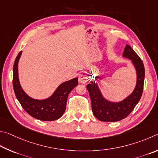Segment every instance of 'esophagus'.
Returning a JSON list of instances; mask_svg holds the SVG:
<instances>
[{
    "label": "esophagus",
    "instance_id": "34e87169",
    "mask_svg": "<svg viewBox=\"0 0 158 158\" xmlns=\"http://www.w3.org/2000/svg\"><path fill=\"white\" fill-rule=\"evenodd\" d=\"M88 81V77L85 74H81L79 76V82L82 84H85Z\"/></svg>",
    "mask_w": 158,
    "mask_h": 158
}]
</instances>
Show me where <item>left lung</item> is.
<instances>
[{
	"instance_id": "obj_1",
	"label": "left lung",
	"mask_w": 158,
	"mask_h": 158,
	"mask_svg": "<svg viewBox=\"0 0 158 158\" xmlns=\"http://www.w3.org/2000/svg\"><path fill=\"white\" fill-rule=\"evenodd\" d=\"M123 57L131 61L136 71V85L131 94L122 101H111L104 97L96 82L92 81L87 86L92 101L93 114L101 121L115 122L123 119L131 114L142 97L145 77V69L142 61L128 44L124 49Z\"/></svg>"
}]
</instances>
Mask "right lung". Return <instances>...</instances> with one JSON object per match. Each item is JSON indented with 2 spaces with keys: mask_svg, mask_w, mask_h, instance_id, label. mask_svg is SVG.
Returning a JSON list of instances; mask_svg holds the SVG:
<instances>
[{
  "mask_svg": "<svg viewBox=\"0 0 158 158\" xmlns=\"http://www.w3.org/2000/svg\"><path fill=\"white\" fill-rule=\"evenodd\" d=\"M22 54L16 57L13 67V87L16 98L27 114L41 121H55L62 117L65 112L69 93L78 85V78L69 80L61 83L51 96L44 99L30 97L22 88L19 77V62Z\"/></svg>",
  "mask_w": 158,
  "mask_h": 158,
  "instance_id": "obj_1",
  "label": "right lung"
}]
</instances>
